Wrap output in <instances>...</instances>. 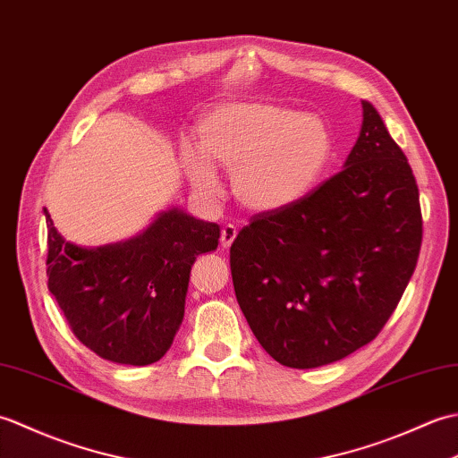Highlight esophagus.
<instances>
[{
    "label": "esophagus",
    "mask_w": 458,
    "mask_h": 458,
    "mask_svg": "<svg viewBox=\"0 0 458 458\" xmlns=\"http://www.w3.org/2000/svg\"><path fill=\"white\" fill-rule=\"evenodd\" d=\"M236 236H238V230H236V226H232V224H226V226L222 228V236H220V244H222V248H230V246H232V242L236 240Z\"/></svg>",
    "instance_id": "obj_1"
}]
</instances>
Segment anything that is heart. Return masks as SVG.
<instances>
[{
  "mask_svg": "<svg viewBox=\"0 0 458 458\" xmlns=\"http://www.w3.org/2000/svg\"><path fill=\"white\" fill-rule=\"evenodd\" d=\"M197 143L181 145L182 169L197 197L220 200V167L232 173L240 207L258 214L305 199L333 153V138L318 115L264 102L214 106L197 123Z\"/></svg>",
  "mask_w": 458,
  "mask_h": 458,
  "instance_id": "b5f03b06",
  "label": "heart"
}]
</instances>
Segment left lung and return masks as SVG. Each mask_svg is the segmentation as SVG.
<instances>
[{"mask_svg":"<svg viewBox=\"0 0 458 458\" xmlns=\"http://www.w3.org/2000/svg\"><path fill=\"white\" fill-rule=\"evenodd\" d=\"M420 191L382 115L362 100L344 169L289 208L238 232L230 269L238 305L266 352L318 368L382 330L421 250Z\"/></svg>","mask_w":458,"mask_h":458,"instance_id":"1","label":"left lung"}]
</instances>
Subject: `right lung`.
<instances>
[{"label":"right lung","instance_id":"obj_1","mask_svg":"<svg viewBox=\"0 0 458 458\" xmlns=\"http://www.w3.org/2000/svg\"><path fill=\"white\" fill-rule=\"evenodd\" d=\"M43 214L48 291L76 338L115 364L161 360L182 323L192 264L218 248V224L169 207L128 240L86 248Z\"/></svg>","mask_w":458,"mask_h":458}]
</instances>
